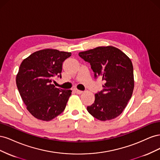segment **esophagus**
I'll return each instance as SVG.
<instances>
[{"instance_id":"1","label":"esophagus","mask_w":160,"mask_h":160,"mask_svg":"<svg viewBox=\"0 0 160 160\" xmlns=\"http://www.w3.org/2000/svg\"><path fill=\"white\" fill-rule=\"evenodd\" d=\"M73 91L75 92L76 93H77V94H81V93H83V91H80V90H79V89H76V88H74V89H73Z\"/></svg>"}]
</instances>
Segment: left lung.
Listing matches in <instances>:
<instances>
[{
  "instance_id": "1",
  "label": "left lung",
  "mask_w": 160,
  "mask_h": 160,
  "mask_svg": "<svg viewBox=\"0 0 160 160\" xmlns=\"http://www.w3.org/2000/svg\"><path fill=\"white\" fill-rule=\"evenodd\" d=\"M79 56L89 62L95 79L103 82V89L95 95L88 112L100 121L117 118L128 105L134 88L133 69L129 58L117 48L99 47L80 52Z\"/></svg>"
}]
</instances>
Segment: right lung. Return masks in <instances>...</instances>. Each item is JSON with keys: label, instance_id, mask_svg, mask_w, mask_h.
I'll use <instances>...</instances> for the list:
<instances>
[{"label": "right lung", "instance_id": "add662e5", "mask_svg": "<svg viewBox=\"0 0 160 160\" xmlns=\"http://www.w3.org/2000/svg\"><path fill=\"white\" fill-rule=\"evenodd\" d=\"M71 52L44 49L24 59L17 75V86L27 109L38 119L50 121L65 109L71 90L57 88L54 78H61L62 62Z\"/></svg>", "mask_w": 160, "mask_h": 160}]
</instances>
